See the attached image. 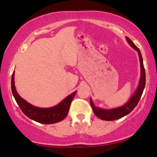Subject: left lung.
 Listing matches in <instances>:
<instances>
[{"label":"left lung","mask_w":157,"mask_h":157,"mask_svg":"<svg viewBox=\"0 0 157 157\" xmlns=\"http://www.w3.org/2000/svg\"><path fill=\"white\" fill-rule=\"evenodd\" d=\"M126 39L128 43V44L132 47L134 50H136L138 52L139 61H140V68H141V75H140V80L138 85V87L133 96L130 98V99L123 106L117 107L115 109H101L98 106H96L95 104H94L93 101L90 98V103H91V106L93 109L94 113H95L96 117L99 118V119L104 120V121H113V120L119 119L121 118L125 117L131 111H133L136 105L138 104V102L140 100L141 96L142 95L144 89L145 84H146V74L145 69L144 67L143 59L141 56V51L139 49L137 48L132 40L126 36Z\"/></svg>","instance_id":"1"}]
</instances>
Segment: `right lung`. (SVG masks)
Returning a JSON list of instances; mask_svg holds the SVG:
<instances>
[{
	"label": "right lung",
	"instance_id": "1",
	"mask_svg": "<svg viewBox=\"0 0 157 157\" xmlns=\"http://www.w3.org/2000/svg\"><path fill=\"white\" fill-rule=\"evenodd\" d=\"M11 90L13 95L23 113L29 119L44 124H55L65 119L68 113L71 103L76 93V91L68 95L56 106L50 108H39L29 104L18 94L15 87L14 71L11 78Z\"/></svg>",
	"mask_w": 157,
	"mask_h": 157
}]
</instances>
